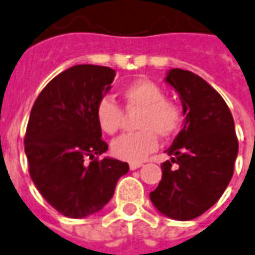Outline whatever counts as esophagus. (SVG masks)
Returning <instances> with one entry per match:
<instances>
[{"label":"esophagus","mask_w":255,"mask_h":255,"mask_svg":"<svg viewBox=\"0 0 255 255\" xmlns=\"http://www.w3.org/2000/svg\"><path fill=\"white\" fill-rule=\"evenodd\" d=\"M139 167H142L140 163H131V164H129V168H131V170H136V168H139Z\"/></svg>","instance_id":"esophagus-1"}]
</instances>
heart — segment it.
I'll use <instances>...</instances> for the list:
<instances>
[{"instance_id":"1","label":"heart","mask_w":255,"mask_h":255,"mask_svg":"<svg viewBox=\"0 0 255 255\" xmlns=\"http://www.w3.org/2000/svg\"><path fill=\"white\" fill-rule=\"evenodd\" d=\"M123 99L126 112H138L135 128L139 131L113 140L112 152L120 160L140 163L157 149V135L168 138L177 132L182 123V110L177 102L165 98L160 85L146 78L128 84L123 90ZM95 115L103 132L113 135L122 128L124 113L113 99L102 98L98 102Z\"/></svg>"}]
</instances>
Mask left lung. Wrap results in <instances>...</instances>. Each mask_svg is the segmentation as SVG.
Masks as SVG:
<instances>
[{
    "label": "left lung",
    "instance_id": "left-lung-1",
    "mask_svg": "<svg viewBox=\"0 0 255 255\" xmlns=\"http://www.w3.org/2000/svg\"><path fill=\"white\" fill-rule=\"evenodd\" d=\"M165 83L178 92L185 120L165 150L172 157L161 164V181L150 192V200L165 217L189 221L213 207L225 192L239 142L231 110L207 81L188 70L171 69Z\"/></svg>",
    "mask_w": 255,
    "mask_h": 255
}]
</instances>
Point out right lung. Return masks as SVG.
Wrapping results in <instances>:
<instances>
[{
    "mask_svg": "<svg viewBox=\"0 0 255 255\" xmlns=\"http://www.w3.org/2000/svg\"><path fill=\"white\" fill-rule=\"evenodd\" d=\"M115 77L110 67L73 66L45 85L30 112L24 136L30 177L42 197L69 218L101 211L129 170L116 158L98 160L108 143L95 109Z\"/></svg>",
    "mask_w": 255,
    "mask_h": 255,
    "instance_id": "add662e5",
    "label": "right lung"
}]
</instances>
